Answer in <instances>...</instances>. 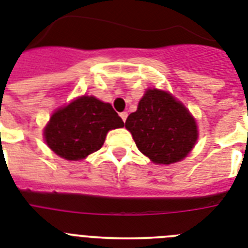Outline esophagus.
I'll use <instances>...</instances> for the list:
<instances>
[{"instance_id": "34e87169", "label": "esophagus", "mask_w": 248, "mask_h": 248, "mask_svg": "<svg viewBox=\"0 0 248 248\" xmlns=\"http://www.w3.org/2000/svg\"><path fill=\"white\" fill-rule=\"evenodd\" d=\"M120 116H121V118H122V121H124V122H126V118H127V112H122V113H120Z\"/></svg>"}]
</instances>
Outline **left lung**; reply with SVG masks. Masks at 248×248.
<instances>
[{"label": "left lung", "mask_w": 248, "mask_h": 248, "mask_svg": "<svg viewBox=\"0 0 248 248\" xmlns=\"http://www.w3.org/2000/svg\"><path fill=\"white\" fill-rule=\"evenodd\" d=\"M139 150L158 164L176 163L191 152L197 126L186 107L162 90L150 89L124 124Z\"/></svg>", "instance_id": "left-lung-1"}]
</instances>
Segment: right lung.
Returning a JSON list of instances; mask_svg holds the SVG:
<instances>
[{
	"instance_id": "right-lung-1",
	"label": "right lung",
	"mask_w": 248,
	"mask_h": 248,
	"mask_svg": "<svg viewBox=\"0 0 248 248\" xmlns=\"http://www.w3.org/2000/svg\"><path fill=\"white\" fill-rule=\"evenodd\" d=\"M118 127H124V121L109 103L85 95L54 112L44 138L57 155L78 160L99 150L107 132Z\"/></svg>"
}]
</instances>
